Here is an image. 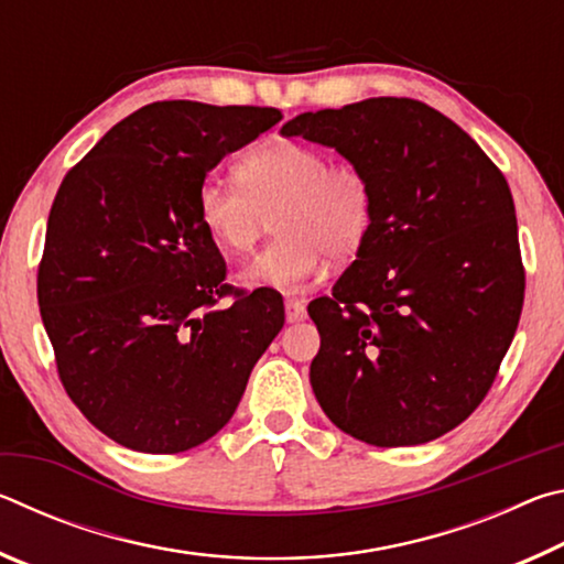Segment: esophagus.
I'll list each match as a JSON object with an SVG mask.
<instances>
[{
    "label": "esophagus",
    "instance_id": "obj_1",
    "mask_svg": "<svg viewBox=\"0 0 564 564\" xmlns=\"http://www.w3.org/2000/svg\"><path fill=\"white\" fill-rule=\"evenodd\" d=\"M305 318V303L299 299H285V321L299 323Z\"/></svg>",
    "mask_w": 564,
    "mask_h": 564
}]
</instances>
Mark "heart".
<instances>
[{
	"label": "heart",
	"instance_id": "b5f03b06",
	"mask_svg": "<svg viewBox=\"0 0 564 564\" xmlns=\"http://www.w3.org/2000/svg\"><path fill=\"white\" fill-rule=\"evenodd\" d=\"M236 184L206 178L196 194L204 231L228 256H246L275 221L279 238L241 273L251 285L299 291L326 269L350 261L373 228V186L360 164L328 161L318 147L269 141L236 164Z\"/></svg>",
	"mask_w": 564,
	"mask_h": 564
}]
</instances>
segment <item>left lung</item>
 Returning <instances> with one entry per match:
<instances>
[{"label":"left lung","instance_id":"1","mask_svg":"<svg viewBox=\"0 0 564 564\" xmlns=\"http://www.w3.org/2000/svg\"><path fill=\"white\" fill-rule=\"evenodd\" d=\"M281 133L336 149L373 186L366 246L308 305L321 333L313 393L356 441L431 443L482 403L518 330L524 269L508 181L415 99L305 111Z\"/></svg>","mask_w":564,"mask_h":564}]
</instances>
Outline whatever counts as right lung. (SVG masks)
Segmentation results:
<instances>
[{"mask_svg":"<svg viewBox=\"0 0 564 564\" xmlns=\"http://www.w3.org/2000/svg\"><path fill=\"white\" fill-rule=\"evenodd\" d=\"M283 119L271 107L156 101L64 176L36 275L72 403L129 451L184 453L236 413L283 301L224 283L196 216L208 171ZM231 294V306L217 301Z\"/></svg>","mask_w":564,"mask_h":564,"instance_id":"obj_1","label":"right lung"}]
</instances>
